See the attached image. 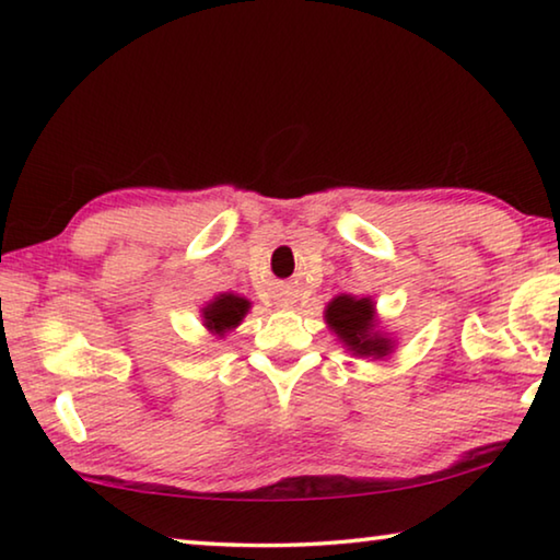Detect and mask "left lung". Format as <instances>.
<instances>
[{"label": "left lung", "mask_w": 560, "mask_h": 560, "mask_svg": "<svg viewBox=\"0 0 560 560\" xmlns=\"http://www.w3.org/2000/svg\"><path fill=\"white\" fill-rule=\"evenodd\" d=\"M326 324L338 336L350 353L360 358L390 355L393 340L375 330V303L373 299H358L340 293L326 306Z\"/></svg>", "instance_id": "left-lung-1"}]
</instances>
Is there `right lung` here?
Here are the masks:
<instances>
[{
  "instance_id": "1",
  "label": "right lung",
  "mask_w": 560,
  "mask_h": 560,
  "mask_svg": "<svg viewBox=\"0 0 560 560\" xmlns=\"http://www.w3.org/2000/svg\"><path fill=\"white\" fill-rule=\"evenodd\" d=\"M246 311H249V301L236 296V293H220L202 308V320L207 330L224 336L242 324Z\"/></svg>"
}]
</instances>
